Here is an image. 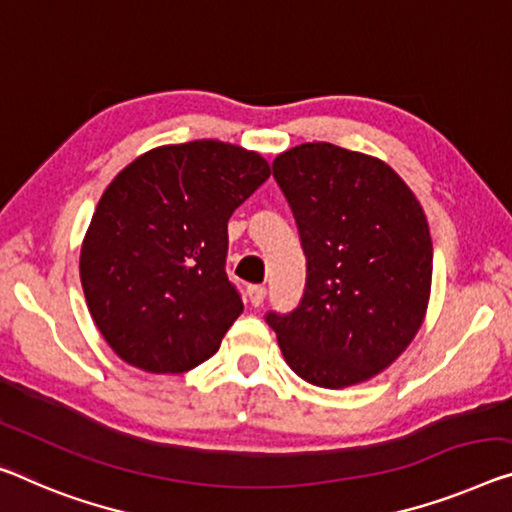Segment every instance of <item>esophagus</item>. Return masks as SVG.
Returning a JSON list of instances; mask_svg holds the SVG:
<instances>
[{"mask_svg":"<svg viewBox=\"0 0 512 512\" xmlns=\"http://www.w3.org/2000/svg\"><path fill=\"white\" fill-rule=\"evenodd\" d=\"M247 295H249V302L254 306H261L265 295H267V288L265 286H249L247 288Z\"/></svg>","mask_w":512,"mask_h":512,"instance_id":"esophagus-1","label":"esophagus"}]
</instances>
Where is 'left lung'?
<instances>
[{
	"label": "left lung",
	"mask_w": 512,
	"mask_h": 512,
	"mask_svg": "<svg viewBox=\"0 0 512 512\" xmlns=\"http://www.w3.org/2000/svg\"><path fill=\"white\" fill-rule=\"evenodd\" d=\"M272 171L306 256L297 309L265 316L283 359L316 387L371 380L400 357L426 316V212L389 164L327 141L277 155Z\"/></svg>",
	"instance_id": "8db88e82"
}]
</instances>
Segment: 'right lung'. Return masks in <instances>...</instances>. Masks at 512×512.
I'll return each instance as SVG.
<instances>
[{"instance_id":"right-lung-1","label":"right lung","mask_w":512,"mask_h":512,"mask_svg":"<svg viewBox=\"0 0 512 512\" xmlns=\"http://www.w3.org/2000/svg\"><path fill=\"white\" fill-rule=\"evenodd\" d=\"M270 164L215 139L137 157L102 194L80 279L91 318L125 364L185 373L219 350L242 313L226 277L229 219Z\"/></svg>"}]
</instances>
